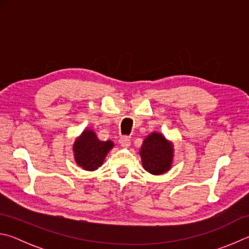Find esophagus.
I'll use <instances>...</instances> for the list:
<instances>
[{
  "label": "esophagus",
  "instance_id": "obj_1",
  "mask_svg": "<svg viewBox=\"0 0 249 249\" xmlns=\"http://www.w3.org/2000/svg\"><path fill=\"white\" fill-rule=\"evenodd\" d=\"M120 144L123 147H129L130 146V140L127 137H122L120 140Z\"/></svg>",
  "mask_w": 249,
  "mask_h": 249
}]
</instances>
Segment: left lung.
Here are the masks:
<instances>
[{
  "label": "left lung",
  "instance_id": "8db88e82",
  "mask_svg": "<svg viewBox=\"0 0 249 249\" xmlns=\"http://www.w3.org/2000/svg\"><path fill=\"white\" fill-rule=\"evenodd\" d=\"M172 151V145L161 134H150L141 148L142 167L153 175L163 174L171 167Z\"/></svg>",
  "mask_w": 249,
  "mask_h": 249
}]
</instances>
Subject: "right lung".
<instances>
[{
	"label": "right lung",
	"mask_w": 249,
	"mask_h": 249,
	"mask_svg": "<svg viewBox=\"0 0 249 249\" xmlns=\"http://www.w3.org/2000/svg\"><path fill=\"white\" fill-rule=\"evenodd\" d=\"M112 147L111 141L101 142L93 130L86 129L73 145L74 159L84 170H95L102 166L105 156Z\"/></svg>",
	"instance_id": "add662e5"
}]
</instances>
